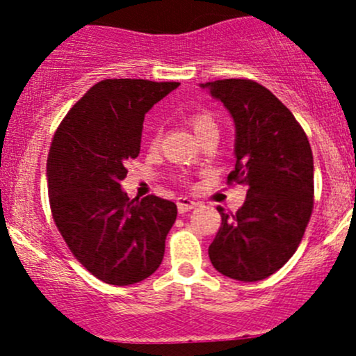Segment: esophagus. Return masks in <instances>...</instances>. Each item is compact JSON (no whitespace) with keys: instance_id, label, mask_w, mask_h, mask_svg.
<instances>
[{"instance_id":"34e87169","label":"esophagus","mask_w":356,"mask_h":356,"mask_svg":"<svg viewBox=\"0 0 356 356\" xmlns=\"http://www.w3.org/2000/svg\"><path fill=\"white\" fill-rule=\"evenodd\" d=\"M196 201H193L191 198H186V196H182V198H177V210L179 213H186V211L193 210V208L196 207Z\"/></svg>"}]
</instances>
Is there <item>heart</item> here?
Listing matches in <instances>:
<instances>
[{
  "mask_svg": "<svg viewBox=\"0 0 356 356\" xmlns=\"http://www.w3.org/2000/svg\"><path fill=\"white\" fill-rule=\"evenodd\" d=\"M189 124L195 129L196 136L203 138L207 134H218V124L217 118L213 117V113L208 110H196L189 115ZM156 136L153 138V145L156 143Z\"/></svg>",
  "mask_w": 356,
  "mask_h": 356,
  "instance_id": "b5f03b06",
  "label": "heart"
}]
</instances>
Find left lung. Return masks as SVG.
Returning <instances> with one entry per match:
<instances>
[{"label":"left lung","instance_id":"left-lung-1","mask_svg":"<svg viewBox=\"0 0 356 356\" xmlns=\"http://www.w3.org/2000/svg\"><path fill=\"white\" fill-rule=\"evenodd\" d=\"M234 118L236 167L227 184L246 186L236 213L208 248L220 274L254 282L277 272L300 246L314 210V155L303 127L267 88L250 79L201 84Z\"/></svg>","mask_w":356,"mask_h":356}]
</instances>
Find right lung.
<instances>
[{"label": "right lung", "instance_id": "add662e5", "mask_svg": "<svg viewBox=\"0 0 356 356\" xmlns=\"http://www.w3.org/2000/svg\"><path fill=\"white\" fill-rule=\"evenodd\" d=\"M179 82L105 79L65 115L46 163L53 220L68 250L99 281L129 286L160 267L177 217L174 201L131 200L125 161L141 149L146 111Z\"/></svg>", "mask_w": 356, "mask_h": 356}]
</instances>
